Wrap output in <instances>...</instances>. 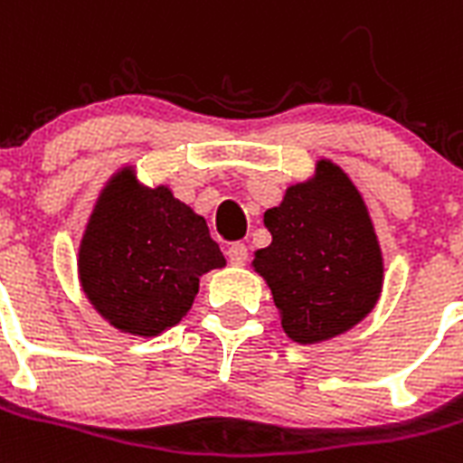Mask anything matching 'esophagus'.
Here are the masks:
<instances>
[{
  "label": "esophagus",
  "instance_id": "34e87169",
  "mask_svg": "<svg viewBox=\"0 0 463 463\" xmlns=\"http://www.w3.org/2000/svg\"><path fill=\"white\" fill-rule=\"evenodd\" d=\"M226 256H228V260H231V265H244V263H247L249 254H247V247H244V244L235 242V244H231V247H228Z\"/></svg>",
  "mask_w": 463,
  "mask_h": 463
}]
</instances>
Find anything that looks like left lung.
<instances>
[{
	"label": "left lung",
	"mask_w": 463,
	"mask_h": 463,
	"mask_svg": "<svg viewBox=\"0 0 463 463\" xmlns=\"http://www.w3.org/2000/svg\"><path fill=\"white\" fill-rule=\"evenodd\" d=\"M263 223L272 242L251 265L293 343H326L371 315L384 260L368 207L340 165L317 160L315 176L288 186Z\"/></svg>",
	"instance_id": "obj_1"
}]
</instances>
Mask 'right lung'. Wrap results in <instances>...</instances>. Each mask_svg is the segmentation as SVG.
Here are the masks:
<instances>
[{
	"label": "right lung",
	"instance_id": "1",
	"mask_svg": "<svg viewBox=\"0 0 463 463\" xmlns=\"http://www.w3.org/2000/svg\"><path fill=\"white\" fill-rule=\"evenodd\" d=\"M76 263L86 298L109 326L154 337L186 317L200 277L226 259L203 216L170 186H144L128 165L99 193Z\"/></svg>",
	"mask_w": 463,
	"mask_h": 463
}]
</instances>
